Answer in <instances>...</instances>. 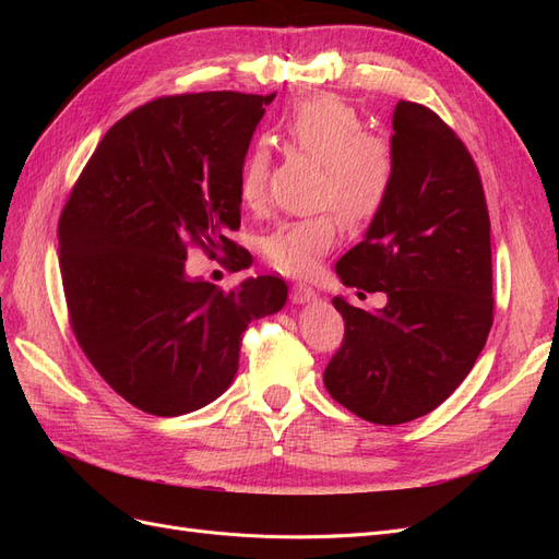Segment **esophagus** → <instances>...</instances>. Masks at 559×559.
Segmentation results:
<instances>
[{"mask_svg":"<svg viewBox=\"0 0 559 559\" xmlns=\"http://www.w3.org/2000/svg\"><path fill=\"white\" fill-rule=\"evenodd\" d=\"M292 300L298 302V306H302V302L317 300V294H314L312 286H308V284H294L292 286Z\"/></svg>","mask_w":559,"mask_h":559,"instance_id":"esophagus-1","label":"esophagus"}]
</instances>
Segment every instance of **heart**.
<instances>
[{
	"label": "heart",
	"mask_w": 559,
	"mask_h": 559,
	"mask_svg": "<svg viewBox=\"0 0 559 559\" xmlns=\"http://www.w3.org/2000/svg\"><path fill=\"white\" fill-rule=\"evenodd\" d=\"M280 138L294 151L321 163L317 202L331 207L341 222L357 230L384 210L396 179L394 148L370 134L359 111L333 95L302 99L282 118ZM270 154L253 144L240 165L238 193L247 207L265 198ZM341 224L333 212L284 222L263 240V257L284 275H310L333 249Z\"/></svg>",
	"instance_id": "obj_1"
}]
</instances>
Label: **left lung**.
<instances>
[{
    "label": "left lung",
    "instance_id": "1",
    "mask_svg": "<svg viewBox=\"0 0 559 559\" xmlns=\"http://www.w3.org/2000/svg\"><path fill=\"white\" fill-rule=\"evenodd\" d=\"M396 179L366 238L335 263L378 312L341 296L343 345L324 370L329 394L373 425H403L438 408L464 382L495 319L489 214L478 167L441 116L394 109Z\"/></svg>",
    "mask_w": 559,
    "mask_h": 559
}]
</instances>
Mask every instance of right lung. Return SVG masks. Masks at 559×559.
I'll use <instances>...</instances> for the list:
<instances>
[{
    "mask_svg": "<svg viewBox=\"0 0 559 559\" xmlns=\"http://www.w3.org/2000/svg\"><path fill=\"white\" fill-rule=\"evenodd\" d=\"M273 95L158 97L97 144L60 214V273L72 331L99 376L158 417L212 403L238 373L251 319L275 314L286 284L247 277L230 292L186 275V257L240 263V165Z\"/></svg>",
    "mask_w": 559,
    "mask_h": 559,
    "instance_id": "1",
    "label": "right lung"
}]
</instances>
